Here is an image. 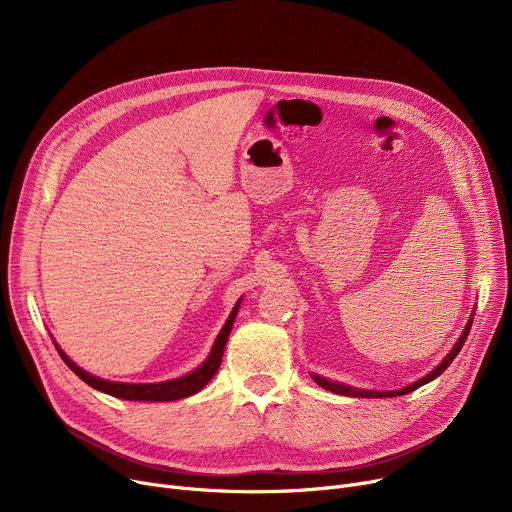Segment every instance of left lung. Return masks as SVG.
Returning a JSON list of instances; mask_svg holds the SVG:
<instances>
[{
  "instance_id": "left-lung-1",
  "label": "left lung",
  "mask_w": 512,
  "mask_h": 512,
  "mask_svg": "<svg viewBox=\"0 0 512 512\" xmlns=\"http://www.w3.org/2000/svg\"><path fill=\"white\" fill-rule=\"evenodd\" d=\"M471 324H473V317L469 319V324H467V328H465V332L461 334V338H459V342L454 344V348L452 351L446 355V359L432 371V373H427L425 378H421L419 382H415V384H411V386H407V388H402V390H394V392H371V390H355V388H351V386H344V384H336V382H330V380H326V378H319V375H313V380L321 386V388H326V390H330V392H336V394H344V396H365V398H388V396H402V394H409V392H413V390H417L419 386H423V384H427V382H432L434 378H438V375L454 361V357L459 355V351L463 348V344H465V340H467V336H469V330H471Z\"/></svg>"
}]
</instances>
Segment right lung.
Listing matches in <instances>:
<instances>
[{
    "mask_svg": "<svg viewBox=\"0 0 512 512\" xmlns=\"http://www.w3.org/2000/svg\"><path fill=\"white\" fill-rule=\"evenodd\" d=\"M236 311H238V303L236 307L232 309L226 326L222 328L218 340H215L213 344V351L211 355L207 357V361L195 369L193 373L184 375V378H178V380H170V382H159V384H118V382H107V380H99L95 378V375L87 373L80 369L76 363H72L64 353L62 348H58L60 357L64 359V363L78 375L80 380L87 382L91 388L95 390H101L105 394H112V396H118V398H124V400H151V402H164V400H178V398H186L191 396L195 392H199L211 378L215 375V371L220 369L222 365V357H224V348H226V342H228V336H230V330H232V324H234V317H236Z\"/></svg>",
    "mask_w": 512,
    "mask_h": 512,
    "instance_id": "obj_1",
    "label": "right lung"
}]
</instances>
